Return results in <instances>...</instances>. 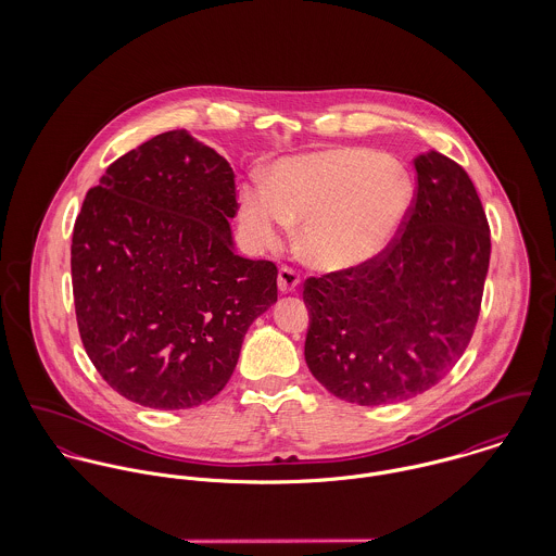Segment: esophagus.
Wrapping results in <instances>:
<instances>
[{
	"label": "esophagus",
	"instance_id": "34e87169",
	"mask_svg": "<svg viewBox=\"0 0 556 556\" xmlns=\"http://www.w3.org/2000/svg\"><path fill=\"white\" fill-rule=\"evenodd\" d=\"M300 280H302V276H300L298 269H293V267H289V265H282V267H280V271H278V287H280L282 293L295 291L298 285H300Z\"/></svg>",
	"mask_w": 556,
	"mask_h": 556
}]
</instances>
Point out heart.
Masks as SVG:
<instances>
[{
	"label": "heart",
	"mask_w": 556,
	"mask_h": 556,
	"mask_svg": "<svg viewBox=\"0 0 556 556\" xmlns=\"http://www.w3.org/2000/svg\"><path fill=\"white\" fill-rule=\"evenodd\" d=\"M413 201L406 173L379 152L327 150L285 160L265 188H245L239 225L258 248H276L302 220L300 243L323 269H349L396 238Z\"/></svg>",
	"instance_id": "1"
}]
</instances>
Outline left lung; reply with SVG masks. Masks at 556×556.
<instances>
[{"label": "left lung", "mask_w": 556, "mask_h": 556, "mask_svg": "<svg viewBox=\"0 0 556 556\" xmlns=\"http://www.w3.org/2000/svg\"><path fill=\"white\" fill-rule=\"evenodd\" d=\"M415 170L392 243L304 282L306 364L327 392L362 406L434 388L467 351L481 311L490 227L476 186L441 152L417 156Z\"/></svg>", "instance_id": "1"}]
</instances>
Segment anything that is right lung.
Instances as JSON below:
<instances>
[{"mask_svg": "<svg viewBox=\"0 0 556 556\" xmlns=\"http://www.w3.org/2000/svg\"><path fill=\"white\" fill-rule=\"evenodd\" d=\"M231 164L184 128L109 164L73 231V295L100 377L150 408H190L229 383L278 267L233 250Z\"/></svg>", "mask_w": 556, "mask_h": 556, "instance_id": "1", "label": "right lung"}]
</instances>
